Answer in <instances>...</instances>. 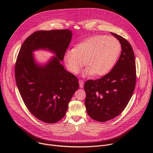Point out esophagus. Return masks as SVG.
I'll return each instance as SVG.
<instances>
[{"mask_svg":"<svg viewBox=\"0 0 153 153\" xmlns=\"http://www.w3.org/2000/svg\"><path fill=\"white\" fill-rule=\"evenodd\" d=\"M79 86H80V88H82L83 86H84V83L83 81L82 80H79Z\"/></svg>","mask_w":153,"mask_h":153,"instance_id":"obj_1","label":"esophagus"}]
</instances>
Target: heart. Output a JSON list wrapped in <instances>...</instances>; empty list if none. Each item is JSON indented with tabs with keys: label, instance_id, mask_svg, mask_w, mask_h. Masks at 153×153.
<instances>
[{
	"label": "heart",
	"instance_id": "1",
	"mask_svg": "<svg viewBox=\"0 0 153 153\" xmlns=\"http://www.w3.org/2000/svg\"><path fill=\"white\" fill-rule=\"evenodd\" d=\"M121 51L120 42L113 37L96 35L77 43L74 48L67 50L63 56L68 70L77 74L82 67L88 65L82 73L83 76H103L114 67ZM85 61H84V60Z\"/></svg>",
	"mask_w": 153,
	"mask_h": 153
}]
</instances>
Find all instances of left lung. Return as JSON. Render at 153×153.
Listing matches in <instances>:
<instances>
[{
  "label": "left lung",
  "instance_id": "left-lung-1",
  "mask_svg": "<svg viewBox=\"0 0 153 153\" xmlns=\"http://www.w3.org/2000/svg\"><path fill=\"white\" fill-rule=\"evenodd\" d=\"M120 43L122 52L111 71L100 79L84 84L86 112L94 120L103 122L119 116L134 92L136 71L132 47L122 36L110 33Z\"/></svg>",
  "mask_w": 153,
  "mask_h": 153
}]
</instances>
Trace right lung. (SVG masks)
Here are the masks:
<instances>
[{
	"label": "right lung",
	"mask_w": 153,
	"mask_h": 153,
	"mask_svg": "<svg viewBox=\"0 0 153 153\" xmlns=\"http://www.w3.org/2000/svg\"><path fill=\"white\" fill-rule=\"evenodd\" d=\"M73 36L69 30L38 31L22 45L15 65L17 86L30 113L48 123L59 121L79 88L78 79L64 68L63 61ZM43 49L55 55L45 64L38 63L33 52Z\"/></svg>",
	"instance_id": "obj_1"
}]
</instances>
